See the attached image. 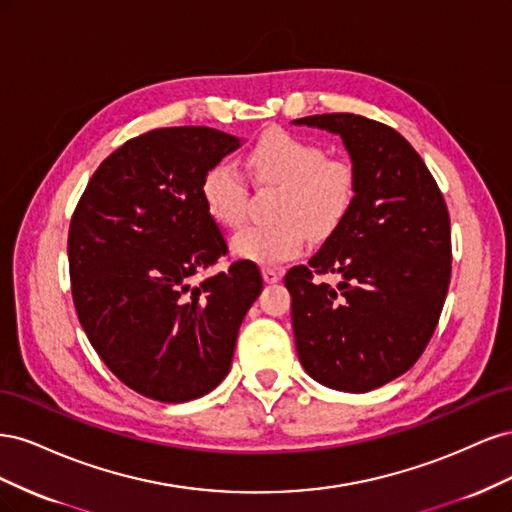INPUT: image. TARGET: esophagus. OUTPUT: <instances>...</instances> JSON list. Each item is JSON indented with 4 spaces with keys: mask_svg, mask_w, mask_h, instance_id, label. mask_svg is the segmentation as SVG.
I'll use <instances>...</instances> for the list:
<instances>
[{
    "mask_svg": "<svg viewBox=\"0 0 512 512\" xmlns=\"http://www.w3.org/2000/svg\"><path fill=\"white\" fill-rule=\"evenodd\" d=\"M262 277H265V282H267V284H275V282H280V277H282V273H280V271H277V269L265 267V269H262Z\"/></svg>",
    "mask_w": 512,
    "mask_h": 512,
    "instance_id": "obj_1",
    "label": "esophagus"
}]
</instances>
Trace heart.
Segmentation results:
<instances>
[{"mask_svg": "<svg viewBox=\"0 0 512 512\" xmlns=\"http://www.w3.org/2000/svg\"><path fill=\"white\" fill-rule=\"evenodd\" d=\"M247 166L262 183L282 185L275 218L250 226L232 239V250L258 265H280L297 258L314 235H329L342 222L356 194V173L348 162L329 160L320 145L284 130H271L247 151ZM200 198L211 218L239 228L245 222L247 183L230 162L213 164L200 181Z\"/></svg>", "mask_w": 512, "mask_h": 512, "instance_id": "heart-1", "label": "heart"}]
</instances>
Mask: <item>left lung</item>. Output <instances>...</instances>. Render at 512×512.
Listing matches in <instances>:
<instances>
[{
    "label": "left lung",
    "mask_w": 512,
    "mask_h": 512,
    "mask_svg": "<svg viewBox=\"0 0 512 512\" xmlns=\"http://www.w3.org/2000/svg\"><path fill=\"white\" fill-rule=\"evenodd\" d=\"M339 134L356 173L346 218L284 284L299 361L335 391L367 393L418 361L451 282V218L429 168L404 136L352 113L294 119ZM333 272L337 287L314 274Z\"/></svg>",
    "instance_id": "8db88e82"
}]
</instances>
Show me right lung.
<instances>
[{"instance_id": "add662e5", "label": "right lung", "mask_w": 512, "mask_h": 512, "mask_svg": "<svg viewBox=\"0 0 512 512\" xmlns=\"http://www.w3.org/2000/svg\"><path fill=\"white\" fill-rule=\"evenodd\" d=\"M239 147L237 136L205 126L130 138L98 166L72 215L81 327L123 384L164 404L203 397L226 378L241 322L262 292L250 260L194 284L228 254L200 181Z\"/></svg>"}]
</instances>
